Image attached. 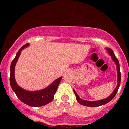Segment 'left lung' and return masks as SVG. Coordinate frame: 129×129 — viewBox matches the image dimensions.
Listing matches in <instances>:
<instances>
[{
	"label": "left lung",
	"mask_w": 129,
	"mask_h": 129,
	"mask_svg": "<svg viewBox=\"0 0 129 129\" xmlns=\"http://www.w3.org/2000/svg\"><path fill=\"white\" fill-rule=\"evenodd\" d=\"M106 50H107L108 53L110 54V55L112 57V60H113L114 62L115 63V64L116 65V68H117V73H118V84H117V86L115 88V90L113 91V93L109 96V97L106 98L104 99V100H98V101H86L82 99H81V98H79V96L78 95L76 91H75V90H73L74 93H75V96H76V98L78 102L81 104L85 106H88V107H98V106H102V105H104L106 104H107L109 102H110L112 99L116 95V93L118 92V88H119V85H120L121 83V72H120V69H119V63L118 61V59L116 58V56H115L113 50L111 48H106Z\"/></svg>",
	"instance_id": "obj_1"
}]
</instances>
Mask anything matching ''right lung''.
I'll return each mask as SVG.
<instances>
[{
    "mask_svg": "<svg viewBox=\"0 0 129 129\" xmlns=\"http://www.w3.org/2000/svg\"><path fill=\"white\" fill-rule=\"evenodd\" d=\"M28 46V43L22 46L16 54L15 58L11 62L10 66V82L12 90L22 102L32 107H40L47 104L53 100L54 94L57 91V87L62 78L60 77L58 79H56L47 88L38 91H27L19 87L14 78V69L16 62L21 53V51Z\"/></svg>",
    "mask_w": 129,
    "mask_h": 129,
    "instance_id": "1",
    "label": "right lung"
}]
</instances>
